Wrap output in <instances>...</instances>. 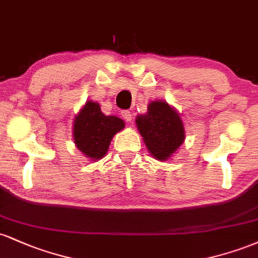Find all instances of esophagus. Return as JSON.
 Wrapping results in <instances>:
<instances>
[{
    "label": "esophagus",
    "mask_w": 258,
    "mask_h": 258,
    "mask_svg": "<svg viewBox=\"0 0 258 258\" xmlns=\"http://www.w3.org/2000/svg\"><path fill=\"white\" fill-rule=\"evenodd\" d=\"M122 117L125 119V121H127V122H131L132 121V114L130 111H122Z\"/></svg>",
    "instance_id": "34e87169"
}]
</instances>
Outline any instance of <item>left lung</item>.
Instances as JSON below:
<instances>
[{"instance_id":"obj_1","label":"left lung","mask_w":258,"mask_h":258,"mask_svg":"<svg viewBox=\"0 0 258 258\" xmlns=\"http://www.w3.org/2000/svg\"><path fill=\"white\" fill-rule=\"evenodd\" d=\"M136 125L147 149L154 159L160 161L170 159L185 139L184 123L180 114L166 100L150 102L146 114L137 115Z\"/></svg>"}]
</instances>
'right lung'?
<instances>
[{
  "mask_svg": "<svg viewBox=\"0 0 258 258\" xmlns=\"http://www.w3.org/2000/svg\"><path fill=\"white\" fill-rule=\"evenodd\" d=\"M125 128V122L114 115H104L99 103L87 100L74 117L73 137L78 149L91 161L104 158L111 139Z\"/></svg>",
  "mask_w": 258,
  "mask_h": 258,
  "instance_id": "1",
  "label": "right lung"
}]
</instances>
